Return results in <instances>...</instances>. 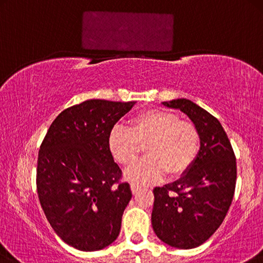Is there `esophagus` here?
Wrapping results in <instances>:
<instances>
[{"mask_svg": "<svg viewBox=\"0 0 263 263\" xmlns=\"http://www.w3.org/2000/svg\"><path fill=\"white\" fill-rule=\"evenodd\" d=\"M140 190H141V186L137 185V184H131V191L133 194H137Z\"/></svg>", "mask_w": 263, "mask_h": 263, "instance_id": "obj_1", "label": "esophagus"}]
</instances>
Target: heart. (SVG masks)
I'll return each instance as SVG.
<instances>
[{
	"instance_id": "heart-1",
	"label": "heart",
	"mask_w": 263,
	"mask_h": 263,
	"mask_svg": "<svg viewBox=\"0 0 263 263\" xmlns=\"http://www.w3.org/2000/svg\"><path fill=\"white\" fill-rule=\"evenodd\" d=\"M145 146L147 157L127 170L126 177L140 184H152L167 174L171 179L189 172L197 159L200 133L189 120L173 112L151 109L136 115L130 128L119 125L109 135V148L123 166H131Z\"/></svg>"
}]
</instances>
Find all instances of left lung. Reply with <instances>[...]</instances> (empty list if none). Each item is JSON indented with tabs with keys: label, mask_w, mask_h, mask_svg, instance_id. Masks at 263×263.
<instances>
[{
	"label": "left lung",
	"mask_w": 263,
	"mask_h": 263,
	"mask_svg": "<svg viewBox=\"0 0 263 263\" xmlns=\"http://www.w3.org/2000/svg\"><path fill=\"white\" fill-rule=\"evenodd\" d=\"M162 104L189 116L199 130L200 149L189 172L153 190L152 227L162 242L191 249L210 239L227 214L236 184L235 154L210 112L185 98Z\"/></svg>",
	"instance_id": "left-lung-1"
}]
</instances>
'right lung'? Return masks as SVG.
<instances>
[{
  "label": "right lung",
  "instance_id": "add662e5",
  "mask_svg": "<svg viewBox=\"0 0 263 263\" xmlns=\"http://www.w3.org/2000/svg\"><path fill=\"white\" fill-rule=\"evenodd\" d=\"M136 102L90 99L56 117L42 141L36 185L41 206L56 234L84 252L118 237L132 198L109 148L115 124Z\"/></svg>",
  "mask_w": 263,
  "mask_h": 263
}]
</instances>
